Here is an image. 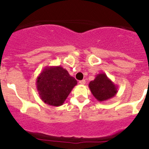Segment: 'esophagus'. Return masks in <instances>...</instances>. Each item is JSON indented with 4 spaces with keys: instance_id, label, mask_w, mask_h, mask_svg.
Here are the masks:
<instances>
[{
    "instance_id": "1",
    "label": "esophagus",
    "mask_w": 149,
    "mask_h": 149,
    "mask_svg": "<svg viewBox=\"0 0 149 149\" xmlns=\"http://www.w3.org/2000/svg\"><path fill=\"white\" fill-rule=\"evenodd\" d=\"M79 83L80 85H85V80H80L79 81Z\"/></svg>"
}]
</instances>
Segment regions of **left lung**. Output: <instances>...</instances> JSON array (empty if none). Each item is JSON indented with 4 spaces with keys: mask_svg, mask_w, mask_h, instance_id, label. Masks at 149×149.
<instances>
[{
    "mask_svg": "<svg viewBox=\"0 0 149 149\" xmlns=\"http://www.w3.org/2000/svg\"><path fill=\"white\" fill-rule=\"evenodd\" d=\"M93 96L99 102H105L113 97L118 92V86L108 78L105 73H99L89 83Z\"/></svg>",
    "mask_w": 149,
    "mask_h": 149,
    "instance_id": "8db88e82",
    "label": "left lung"
}]
</instances>
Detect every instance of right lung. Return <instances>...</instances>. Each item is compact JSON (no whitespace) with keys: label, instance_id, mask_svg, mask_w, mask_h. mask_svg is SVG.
I'll list each match as a JSON object with an SVG mask.
<instances>
[{"label":"right lung","instance_id":"1","mask_svg":"<svg viewBox=\"0 0 149 149\" xmlns=\"http://www.w3.org/2000/svg\"><path fill=\"white\" fill-rule=\"evenodd\" d=\"M77 83V80L61 66H45L36 82L40 98L53 107L63 105Z\"/></svg>","mask_w":149,"mask_h":149}]
</instances>
